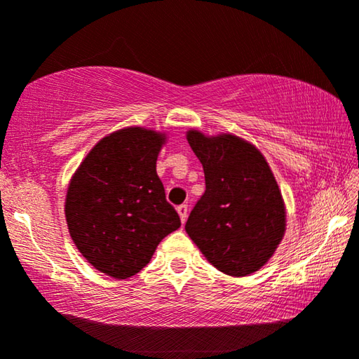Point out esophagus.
Listing matches in <instances>:
<instances>
[{
  "label": "esophagus",
  "instance_id": "obj_1",
  "mask_svg": "<svg viewBox=\"0 0 359 359\" xmlns=\"http://www.w3.org/2000/svg\"><path fill=\"white\" fill-rule=\"evenodd\" d=\"M176 210H178L181 223H184L186 218H187V205H186V203H181V205H178V208H176Z\"/></svg>",
  "mask_w": 359,
  "mask_h": 359
}]
</instances>
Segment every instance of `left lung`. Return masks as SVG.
<instances>
[{"mask_svg": "<svg viewBox=\"0 0 359 359\" xmlns=\"http://www.w3.org/2000/svg\"><path fill=\"white\" fill-rule=\"evenodd\" d=\"M186 137L205 173V192L186 233L222 273L241 278L258 271L285 233V205L271 168L239 136L189 130Z\"/></svg>", "mask_w": 359, "mask_h": 359, "instance_id": "8db88e82", "label": "left lung"}]
</instances>
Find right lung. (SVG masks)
Instances as JSON below:
<instances>
[{"label": "right lung", "mask_w": 359, "mask_h": 359, "mask_svg": "<svg viewBox=\"0 0 359 359\" xmlns=\"http://www.w3.org/2000/svg\"><path fill=\"white\" fill-rule=\"evenodd\" d=\"M167 136L128 126L104 136L70 180L65 219L76 249L114 279L140 273L181 226L156 163Z\"/></svg>", "instance_id": "add662e5"}]
</instances>
